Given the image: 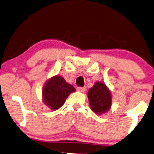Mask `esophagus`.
I'll return each mask as SVG.
<instances>
[{"label": "esophagus", "instance_id": "obj_1", "mask_svg": "<svg viewBox=\"0 0 154 154\" xmlns=\"http://www.w3.org/2000/svg\"><path fill=\"white\" fill-rule=\"evenodd\" d=\"M85 88H82V87H77V91L80 92V93H83V92L85 91Z\"/></svg>", "mask_w": 154, "mask_h": 154}]
</instances>
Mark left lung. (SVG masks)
I'll return each mask as SVG.
<instances>
[{"instance_id":"8db88e82","label":"left lung","mask_w":154,"mask_h":154,"mask_svg":"<svg viewBox=\"0 0 154 154\" xmlns=\"http://www.w3.org/2000/svg\"><path fill=\"white\" fill-rule=\"evenodd\" d=\"M88 97L92 110L97 114H102L110 109L111 92L104 83H95L94 86L88 91Z\"/></svg>"}]
</instances>
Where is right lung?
<instances>
[{"label": "right lung", "mask_w": 154, "mask_h": 154, "mask_svg": "<svg viewBox=\"0 0 154 154\" xmlns=\"http://www.w3.org/2000/svg\"><path fill=\"white\" fill-rule=\"evenodd\" d=\"M75 91L62 77L55 76L47 81L43 88V102L51 110H57L64 103L70 93Z\"/></svg>", "instance_id": "obj_1"}]
</instances>
